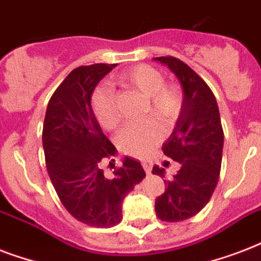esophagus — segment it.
I'll return each mask as SVG.
<instances>
[{"mask_svg": "<svg viewBox=\"0 0 261 261\" xmlns=\"http://www.w3.org/2000/svg\"><path fill=\"white\" fill-rule=\"evenodd\" d=\"M142 167H143V169H145V172H146L147 174L150 173V172H151V161H150V160H143Z\"/></svg>", "mask_w": 261, "mask_h": 261, "instance_id": "esophagus-1", "label": "esophagus"}]
</instances>
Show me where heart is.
I'll use <instances>...</instances> for the list:
<instances>
[{
	"label": "heart",
	"mask_w": 261,
	"mask_h": 261,
	"mask_svg": "<svg viewBox=\"0 0 261 261\" xmlns=\"http://www.w3.org/2000/svg\"><path fill=\"white\" fill-rule=\"evenodd\" d=\"M119 81L126 87L134 88L147 98L149 112L164 127L173 126L181 111V94L176 87L165 84L161 71L149 65H138L120 74ZM92 108L102 128L112 130L119 124V115L111 88L101 85L94 90ZM161 139L163 131L154 122L130 123L118 134V146L127 154L146 157L154 150Z\"/></svg>",
	"instance_id": "b5f03b06"
}]
</instances>
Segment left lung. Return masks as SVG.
I'll return each mask as SVG.
<instances>
[{"instance_id":"left-lung-1","label":"left lung","mask_w":261,"mask_h":261,"mask_svg":"<svg viewBox=\"0 0 261 261\" xmlns=\"http://www.w3.org/2000/svg\"><path fill=\"white\" fill-rule=\"evenodd\" d=\"M168 66L181 84L182 106L163 151L180 164L172 180H164L165 192L155 199L161 221L178 222L194 217L206 206L218 184L223 150V130L214 93L188 65L173 57L153 58ZM165 177V169L153 167Z\"/></svg>"}]
</instances>
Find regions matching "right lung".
I'll return each mask as SVG.
<instances>
[{
    "instance_id": "right-lung-1",
    "label": "right lung",
    "mask_w": 261,
    "mask_h": 261,
    "mask_svg": "<svg viewBox=\"0 0 261 261\" xmlns=\"http://www.w3.org/2000/svg\"><path fill=\"white\" fill-rule=\"evenodd\" d=\"M114 67L116 63H94L74 69L51 96L43 124L51 182L65 208L94 227L118 225L123 200L146 176L141 163L131 157H124L110 177L100 168L101 161L116 154V147L102 134L92 110V94Z\"/></svg>"
}]
</instances>
